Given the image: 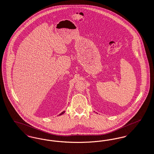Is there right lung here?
I'll return each mask as SVG.
<instances>
[{"label":"right lung","mask_w":154,"mask_h":154,"mask_svg":"<svg viewBox=\"0 0 154 154\" xmlns=\"http://www.w3.org/2000/svg\"><path fill=\"white\" fill-rule=\"evenodd\" d=\"M65 112V111H63L62 112H61V113H60V114L59 116H61V115H62V114H63Z\"/></svg>","instance_id":"1"}]
</instances>
